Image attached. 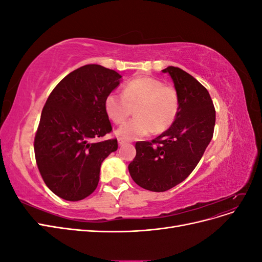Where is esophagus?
<instances>
[{
    "label": "esophagus",
    "instance_id": "1",
    "mask_svg": "<svg viewBox=\"0 0 262 262\" xmlns=\"http://www.w3.org/2000/svg\"><path fill=\"white\" fill-rule=\"evenodd\" d=\"M126 143V141L125 140H123V139H118V144L120 145V146H122V145H124Z\"/></svg>",
    "mask_w": 262,
    "mask_h": 262
}]
</instances>
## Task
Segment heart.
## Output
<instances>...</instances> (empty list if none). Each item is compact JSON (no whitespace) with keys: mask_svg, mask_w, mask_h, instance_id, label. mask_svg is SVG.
<instances>
[{"mask_svg":"<svg viewBox=\"0 0 262 262\" xmlns=\"http://www.w3.org/2000/svg\"><path fill=\"white\" fill-rule=\"evenodd\" d=\"M136 117L117 130L126 141L138 140L153 131L162 133L175 122L179 98L177 91L154 77H137L126 83L122 94L113 92L105 98V110L115 123H121L132 112Z\"/></svg>","mask_w":262,"mask_h":262,"instance_id":"obj_1","label":"heart"}]
</instances>
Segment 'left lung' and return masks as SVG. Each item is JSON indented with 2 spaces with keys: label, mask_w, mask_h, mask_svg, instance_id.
I'll return each instance as SVG.
<instances>
[{
  "label": "left lung",
  "mask_w": 262,
  "mask_h": 262,
  "mask_svg": "<svg viewBox=\"0 0 262 262\" xmlns=\"http://www.w3.org/2000/svg\"><path fill=\"white\" fill-rule=\"evenodd\" d=\"M179 98L175 122L152 142H137L129 172L137 185L163 192L184 181L200 162L213 137L215 109L203 85L184 70L168 67Z\"/></svg>",
  "instance_id": "left-lung-1"
}]
</instances>
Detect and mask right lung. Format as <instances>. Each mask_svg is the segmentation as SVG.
<instances>
[{
	"label": "right lung",
	"mask_w": 262,
	"mask_h": 262,
	"mask_svg": "<svg viewBox=\"0 0 262 262\" xmlns=\"http://www.w3.org/2000/svg\"><path fill=\"white\" fill-rule=\"evenodd\" d=\"M121 75L98 64L68 74L42 109L35 137L40 175L51 191L68 201L83 200L99 181L101 163L118 148L117 140L99 141L112 131L105 98Z\"/></svg>",
	"instance_id": "add662e5"
}]
</instances>
